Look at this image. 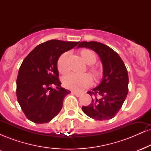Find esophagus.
I'll list each match as a JSON object with an SVG mask.
<instances>
[{
	"mask_svg": "<svg viewBox=\"0 0 151 151\" xmlns=\"http://www.w3.org/2000/svg\"><path fill=\"white\" fill-rule=\"evenodd\" d=\"M72 93H73V94L75 95V96H81V93H79V92H77V91H72Z\"/></svg>",
	"mask_w": 151,
	"mask_h": 151,
	"instance_id": "esophagus-1",
	"label": "esophagus"
}]
</instances>
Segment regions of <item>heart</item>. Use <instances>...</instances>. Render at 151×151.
Returning <instances> with one entry per match:
<instances>
[{
	"label": "heart",
	"instance_id": "b5f03b06",
	"mask_svg": "<svg viewBox=\"0 0 151 151\" xmlns=\"http://www.w3.org/2000/svg\"><path fill=\"white\" fill-rule=\"evenodd\" d=\"M81 55L88 65H93L96 62V55L91 50H83ZM68 52H64L58 58L57 62L58 72L61 74H65L68 72ZM89 70L96 77H99L100 71L95 67H89ZM92 82L91 77L88 74H79L77 73H70L63 78V84L66 88L74 91H82L91 85Z\"/></svg>",
	"mask_w": 151,
	"mask_h": 151
}]
</instances>
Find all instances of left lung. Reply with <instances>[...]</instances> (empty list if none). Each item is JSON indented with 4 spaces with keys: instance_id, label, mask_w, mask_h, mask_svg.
Masks as SVG:
<instances>
[{
    "instance_id": "8db88e82",
    "label": "left lung",
    "mask_w": 151,
    "mask_h": 151,
    "mask_svg": "<svg viewBox=\"0 0 151 151\" xmlns=\"http://www.w3.org/2000/svg\"><path fill=\"white\" fill-rule=\"evenodd\" d=\"M77 47H87L98 54L103 64L104 77L101 84L88 93L91 103L83 106L86 115L95 120H108L119 111L129 91V75L119 55L102 43L91 41L81 42Z\"/></svg>"
}]
</instances>
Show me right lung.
<instances>
[{
  "mask_svg": "<svg viewBox=\"0 0 151 151\" xmlns=\"http://www.w3.org/2000/svg\"><path fill=\"white\" fill-rule=\"evenodd\" d=\"M79 42L51 40L34 48L20 65L16 81L18 101L27 119L44 124L61 111L70 91L61 86L57 62Z\"/></svg>",
  "mask_w": 151,
  "mask_h": 151,
  "instance_id": "1",
  "label": "right lung"
}]
</instances>
